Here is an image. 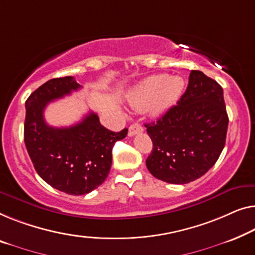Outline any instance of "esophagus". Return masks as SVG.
I'll list each match as a JSON object with an SVG mask.
<instances>
[{
  "instance_id": "esophagus-1",
  "label": "esophagus",
  "mask_w": 255,
  "mask_h": 255,
  "mask_svg": "<svg viewBox=\"0 0 255 255\" xmlns=\"http://www.w3.org/2000/svg\"><path fill=\"white\" fill-rule=\"evenodd\" d=\"M142 131H143V128L141 127V125L138 123H134V124H132L130 128H128V135L133 136L138 133H141Z\"/></svg>"
}]
</instances>
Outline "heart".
I'll list each match as a JSON object with an SVG mask.
<instances>
[{
    "label": "heart",
    "mask_w": 255,
    "mask_h": 255,
    "mask_svg": "<svg viewBox=\"0 0 255 255\" xmlns=\"http://www.w3.org/2000/svg\"><path fill=\"white\" fill-rule=\"evenodd\" d=\"M185 86L180 76L158 73L147 77L128 93V102L135 110L152 117L161 116L179 100Z\"/></svg>",
    "instance_id": "1"
}]
</instances>
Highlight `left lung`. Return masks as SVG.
Segmentation results:
<instances>
[{
  "label": "left lung",
  "instance_id": "8db88e82",
  "mask_svg": "<svg viewBox=\"0 0 255 255\" xmlns=\"http://www.w3.org/2000/svg\"><path fill=\"white\" fill-rule=\"evenodd\" d=\"M228 123L223 88L204 72L192 70L177 105L156 122L145 124L153 141L147 169L170 184L200 178L222 153Z\"/></svg>",
  "mask_w": 255,
  "mask_h": 255
}]
</instances>
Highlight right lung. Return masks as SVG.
<instances>
[{"instance_id":"right-lung-1","label":"right lung","mask_w":255,"mask_h":255,"mask_svg":"<svg viewBox=\"0 0 255 255\" xmlns=\"http://www.w3.org/2000/svg\"><path fill=\"white\" fill-rule=\"evenodd\" d=\"M82 87L73 77L48 80L25 102L24 141L38 175L54 189L71 195L90 193L105 182L113 161V147L128 128L113 132L90 113L78 124L53 128L43 112L48 103Z\"/></svg>"}]
</instances>
